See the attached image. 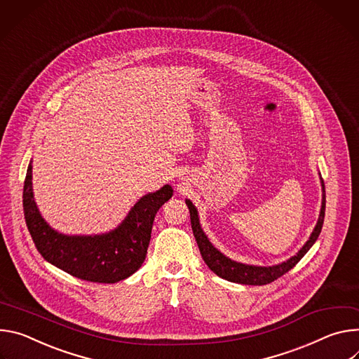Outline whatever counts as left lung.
I'll list each match as a JSON object with an SVG mask.
<instances>
[{
  "label": "left lung",
  "mask_w": 359,
  "mask_h": 359,
  "mask_svg": "<svg viewBox=\"0 0 359 359\" xmlns=\"http://www.w3.org/2000/svg\"><path fill=\"white\" fill-rule=\"evenodd\" d=\"M323 184V205H321V212L320 218H318V222L309 236V240L305 243V245L298 251L297 255L290 258L288 261L280 264V265H273V266H255V265H247L229 259L224 254H221L207 238L204 233L201 225H200V218H198V211L194 207V204L189 200H185V204L188 205L189 210V217H191V226L192 232L196 240L198 248H200V252L203 255V259L205 264L210 266L211 271H214L218 276L224 278L226 281L236 283V284H244V285H265L269 284L278 278L283 276L285 272L292 269L301 258L309 251V248L315 244L318 240V236L321 233L323 224H324V217H325V185L324 180L321 178Z\"/></svg>",
  "instance_id": "1"
}]
</instances>
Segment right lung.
Wrapping results in <instances>:
<instances>
[{
  "label": "right lung",
  "instance_id": "right-lung-1",
  "mask_svg": "<svg viewBox=\"0 0 359 359\" xmlns=\"http://www.w3.org/2000/svg\"><path fill=\"white\" fill-rule=\"evenodd\" d=\"M172 196L171 185L144 195L123 224L101 235H64L39 214L32 194L29 163L22 192L24 217L38 252L50 264L79 280L114 284L133 275L144 262L156 211Z\"/></svg>",
  "mask_w": 359,
  "mask_h": 359
}]
</instances>
